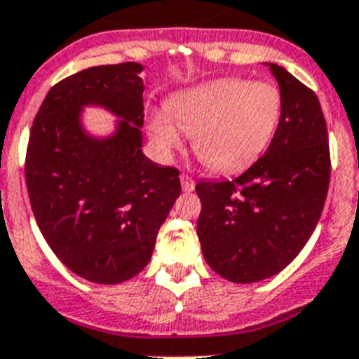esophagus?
Listing matches in <instances>:
<instances>
[{
  "label": "esophagus",
  "instance_id": "obj_1",
  "mask_svg": "<svg viewBox=\"0 0 359 359\" xmlns=\"http://www.w3.org/2000/svg\"><path fill=\"white\" fill-rule=\"evenodd\" d=\"M180 180H182V189L185 190V192H192L194 190V180H192V176H189V174H182L180 176Z\"/></svg>",
  "mask_w": 359,
  "mask_h": 359
}]
</instances>
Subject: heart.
I'll return each mask as SVG.
<instances>
[{"label": "heart", "instance_id": "b5f03b06", "mask_svg": "<svg viewBox=\"0 0 359 359\" xmlns=\"http://www.w3.org/2000/svg\"><path fill=\"white\" fill-rule=\"evenodd\" d=\"M280 111L282 98L273 84L223 79L176 97L169 113L183 133L194 136L196 154L208 169L233 174L264 152ZM172 121L167 115H156L149 128L161 151L182 145Z\"/></svg>", "mask_w": 359, "mask_h": 359}]
</instances>
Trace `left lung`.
<instances>
[{
	"label": "left lung",
	"instance_id": "8db88e82",
	"mask_svg": "<svg viewBox=\"0 0 359 359\" xmlns=\"http://www.w3.org/2000/svg\"><path fill=\"white\" fill-rule=\"evenodd\" d=\"M268 66L282 98L269 147L236 180L196 185L203 257L237 284L273 277L300 253L322 215L331 180L318 97L282 66Z\"/></svg>",
	"mask_w": 359,
	"mask_h": 359
}]
</instances>
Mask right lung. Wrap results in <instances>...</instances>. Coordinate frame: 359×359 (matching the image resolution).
<instances>
[{
  "label": "right lung",
  "instance_id": "obj_1",
  "mask_svg": "<svg viewBox=\"0 0 359 359\" xmlns=\"http://www.w3.org/2000/svg\"><path fill=\"white\" fill-rule=\"evenodd\" d=\"M142 69L120 62L62 79L41 104L28 138L25 177L37 226L66 268L97 284L140 273L182 194L180 170L142 152ZM86 103L123 118L115 135L97 141L81 131Z\"/></svg>",
  "mask_w": 359,
  "mask_h": 359
}]
</instances>
